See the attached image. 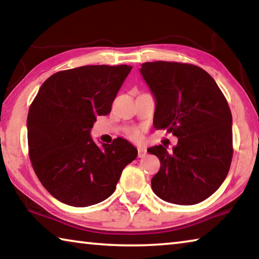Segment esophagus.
I'll return each instance as SVG.
<instances>
[{"instance_id":"obj_1","label":"esophagus","mask_w":259,"mask_h":259,"mask_svg":"<svg viewBox=\"0 0 259 259\" xmlns=\"http://www.w3.org/2000/svg\"><path fill=\"white\" fill-rule=\"evenodd\" d=\"M146 155V148L139 147L138 148V157H144Z\"/></svg>"}]
</instances>
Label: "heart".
<instances>
[{
    "label": "heart",
    "mask_w": 259,
    "mask_h": 259,
    "mask_svg": "<svg viewBox=\"0 0 259 259\" xmlns=\"http://www.w3.org/2000/svg\"><path fill=\"white\" fill-rule=\"evenodd\" d=\"M128 136H129V138H130L131 140H134V142H140V140L143 139L142 130L137 129V128L130 129V130L128 131Z\"/></svg>",
    "instance_id": "1"
}]
</instances>
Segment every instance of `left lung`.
I'll list each match as a JSON object with an SVG mask.
<instances>
[{
    "instance_id": "left-lung-1",
    "label": "left lung",
    "mask_w": 259,
    "mask_h": 259,
    "mask_svg": "<svg viewBox=\"0 0 259 259\" xmlns=\"http://www.w3.org/2000/svg\"><path fill=\"white\" fill-rule=\"evenodd\" d=\"M140 73L156 100L154 128L178 137L172 151L163 145L147 150L161 162L152 190L170 203L202 202L225 181L233 156L225 96L204 69L192 64L144 63Z\"/></svg>"
}]
</instances>
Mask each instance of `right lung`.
I'll return each mask as SVG.
<instances>
[{
	"mask_svg": "<svg viewBox=\"0 0 259 259\" xmlns=\"http://www.w3.org/2000/svg\"><path fill=\"white\" fill-rule=\"evenodd\" d=\"M131 68L93 65L57 72L30 104L29 159L42 185L60 202L72 207L102 202L137 157V148L123 138L99 147L90 137L96 116L111 113Z\"/></svg>",
	"mask_w": 259,
	"mask_h": 259,
	"instance_id": "obj_1",
	"label": "right lung"
}]
</instances>
